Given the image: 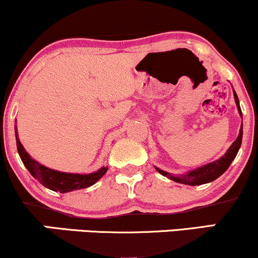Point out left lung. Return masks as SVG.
<instances>
[{"label":"left lung","mask_w":258,"mask_h":258,"mask_svg":"<svg viewBox=\"0 0 258 258\" xmlns=\"http://www.w3.org/2000/svg\"><path fill=\"white\" fill-rule=\"evenodd\" d=\"M234 93V99H235L236 106H238V110L240 116L242 117L241 114V109L240 105H239V99L238 96H236L235 91L233 90ZM241 139H242V123H241V128L239 131V136L235 141L233 142V144L230 146L229 149L227 150V153L222 156L221 159L216 160L214 162H210V164L204 165L199 168H195V170L190 171V172H186L185 174H179V176H173V174L165 172V171L160 170V168L155 167L156 171L162 174V176L167 177V178L174 180V182L182 183V184H188V185H200V184H205V183L212 182L216 178L223 174L227 171V168L230 166L232 161L234 158L238 154L239 149H240L241 146Z\"/></svg>","instance_id":"8db88e82"}]
</instances>
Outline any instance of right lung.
<instances>
[{
  "mask_svg": "<svg viewBox=\"0 0 258 258\" xmlns=\"http://www.w3.org/2000/svg\"><path fill=\"white\" fill-rule=\"evenodd\" d=\"M16 141L18 153H19L20 159L23 164L28 168L29 172L34 178H36L46 188L51 189L53 191H59V193H68V191L78 190V189H84L87 186L93 185L97 180H99L104 176L108 167L99 168L97 172L88 173V174H80V173H67L60 172V171L52 170L43 165L38 164L36 160H34L26 153V150L20 143L18 138L17 127H16Z\"/></svg>",
  "mask_w": 258,
  "mask_h": 258,
  "instance_id": "right-lung-1",
  "label": "right lung"
}]
</instances>
